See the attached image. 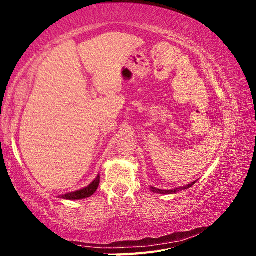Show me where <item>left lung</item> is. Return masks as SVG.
<instances>
[{
  "mask_svg": "<svg viewBox=\"0 0 256 256\" xmlns=\"http://www.w3.org/2000/svg\"><path fill=\"white\" fill-rule=\"evenodd\" d=\"M196 183V181L190 183V184H186V186H181V188H172V190H160V188H152L150 186V190L152 193H158V194H174V193H178L179 191H182V190H186V188H190L191 186H193L194 184Z\"/></svg>",
  "mask_w": 256,
  "mask_h": 256,
  "instance_id": "8db88e82",
  "label": "left lung"
}]
</instances>
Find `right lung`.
I'll return each mask as SVG.
<instances>
[{
    "label": "right lung",
    "instance_id": "1",
    "mask_svg": "<svg viewBox=\"0 0 256 256\" xmlns=\"http://www.w3.org/2000/svg\"><path fill=\"white\" fill-rule=\"evenodd\" d=\"M99 183H100V176L98 174L96 179H94L86 188H82L78 190V191L66 193L64 195H58V198H64V200H82V198H90V196L97 191V188L99 186Z\"/></svg>",
    "mask_w": 256,
    "mask_h": 256
}]
</instances>
